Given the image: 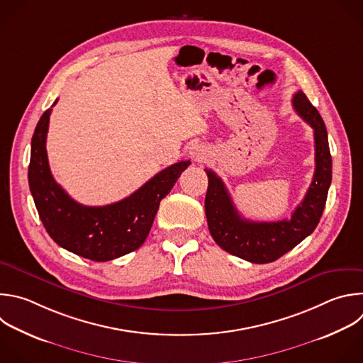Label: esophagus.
Here are the masks:
<instances>
[{
    "instance_id": "1",
    "label": "esophagus",
    "mask_w": 363,
    "mask_h": 363,
    "mask_svg": "<svg viewBox=\"0 0 363 363\" xmlns=\"http://www.w3.org/2000/svg\"><path fill=\"white\" fill-rule=\"evenodd\" d=\"M189 155H191V158H192L194 161L199 162V161H202V160L205 158L206 151H205V148H203L202 145L195 144V145H192V147H191V150H189Z\"/></svg>"
}]
</instances>
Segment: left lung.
Returning <instances> with one entry per match:
<instances>
[{"mask_svg": "<svg viewBox=\"0 0 363 363\" xmlns=\"http://www.w3.org/2000/svg\"><path fill=\"white\" fill-rule=\"evenodd\" d=\"M292 105L313 130L315 174L302 202L291 218L275 222H255L240 216L222 179L211 169L205 196V215L215 242L230 255L252 264H269L294 250L309 236L322 216L332 181V158L328 133L318 109L298 91Z\"/></svg>", "mask_w": 363, "mask_h": 363, "instance_id": "8db88e82", "label": "left lung"}]
</instances>
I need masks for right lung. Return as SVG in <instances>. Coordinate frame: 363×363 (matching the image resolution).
<instances>
[{
	"mask_svg": "<svg viewBox=\"0 0 363 363\" xmlns=\"http://www.w3.org/2000/svg\"><path fill=\"white\" fill-rule=\"evenodd\" d=\"M57 104H52V106ZM48 108L31 141L28 184L48 235L61 248L96 262H106L138 250L151 230L160 202L175 185L189 161L177 162L145 182L130 196L104 206L74 201L54 179L47 157Z\"/></svg>",
	"mask_w": 363,
	"mask_h": 363,
	"instance_id": "add662e5",
	"label": "right lung"
}]
</instances>
